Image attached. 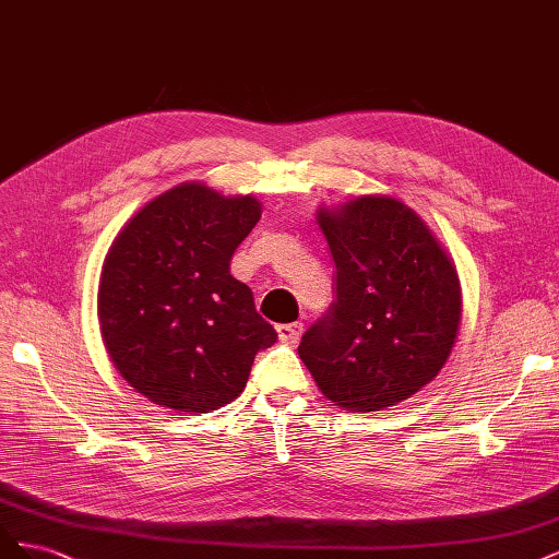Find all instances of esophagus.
Segmentation results:
<instances>
[{
	"mask_svg": "<svg viewBox=\"0 0 559 559\" xmlns=\"http://www.w3.org/2000/svg\"><path fill=\"white\" fill-rule=\"evenodd\" d=\"M300 333H302L300 321H294V324H280L277 326V335H280V341H284V343H296L298 337H300Z\"/></svg>",
	"mask_w": 559,
	"mask_h": 559,
	"instance_id": "esophagus-1",
	"label": "esophagus"
}]
</instances>
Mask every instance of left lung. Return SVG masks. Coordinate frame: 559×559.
Returning <instances> with one entry per match:
<instances>
[{
    "instance_id": "8db88e82",
    "label": "left lung",
    "mask_w": 559,
    "mask_h": 559,
    "mask_svg": "<svg viewBox=\"0 0 559 559\" xmlns=\"http://www.w3.org/2000/svg\"><path fill=\"white\" fill-rule=\"evenodd\" d=\"M317 214L335 298L302 333L298 357L341 408H389L429 384L450 357L462 317L456 270L394 198L364 195Z\"/></svg>"
}]
</instances>
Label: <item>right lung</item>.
Wrapping results in <instances>:
<instances>
[{"instance_id": "add662e5", "label": "right lung", "mask_w": 559, "mask_h": 559, "mask_svg": "<svg viewBox=\"0 0 559 559\" xmlns=\"http://www.w3.org/2000/svg\"><path fill=\"white\" fill-rule=\"evenodd\" d=\"M261 218L257 198L181 183L151 200L107 253L97 294L114 366L148 401L181 413L230 403L277 341L230 257Z\"/></svg>"}]
</instances>
